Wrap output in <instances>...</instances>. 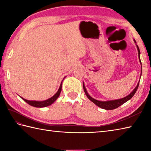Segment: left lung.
Listing matches in <instances>:
<instances>
[{"instance_id": "8db88e82", "label": "left lung", "mask_w": 151, "mask_h": 151, "mask_svg": "<svg viewBox=\"0 0 151 151\" xmlns=\"http://www.w3.org/2000/svg\"><path fill=\"white\" fill-rule=\"evenodd\" d=\"M134 41H135V43H136L135 40H134ZM137 50H138V56H139V60H140V57H139V56H140V50H139V47L137 45ZM140 62H141V61H140ZM141 64H142V63H141ZM139 82H138V84H137V85L136 87L135 88V89H134V90L132 92H131L129 95H127V97H125L123 99H117V100H112V101H100L96 100V99H95L93 98H92L91 96L88 93V92H87V91H86L84 84H83V88H84V92H85L86 96L88 97V98L91 101L93 102L94 104H95L96 105L98 106L99 107H100L102 109H104V110H114V109H115V108H117L118 107H119L121 105H122L123 104H124V102H126L127 101L130 100V99L133 97L134 94H135V93L137 91V88H138V86H139Z\"/></svg>"}]
</instances>
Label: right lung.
I'll return each mask as SVG.
<instances>
[{"label":"right lung","instance_id":"add662e5","mask_svg":"<svg viewBox=\"0 0 151 151\" xmlns=\"http://www.w3.org/2000/svg\"><path fill=\"white\" fill-rule=\"evenodd\" d=\"M62 83H61V84L60 86V88L58 89V90L56 93L55 94H54L52 97H50L49 99H47V100H45L43 101H28L27 100V99L22 98L23 100L28 103L29 105L30 106H32L34 107H37V108H43V107H46L48 106H49L50 104H52L53 102H54L56 99H58V97H59V95L61 93V91H62Z\"/></svg>","mask_w":151,"mask_h":151}]
</instances>
